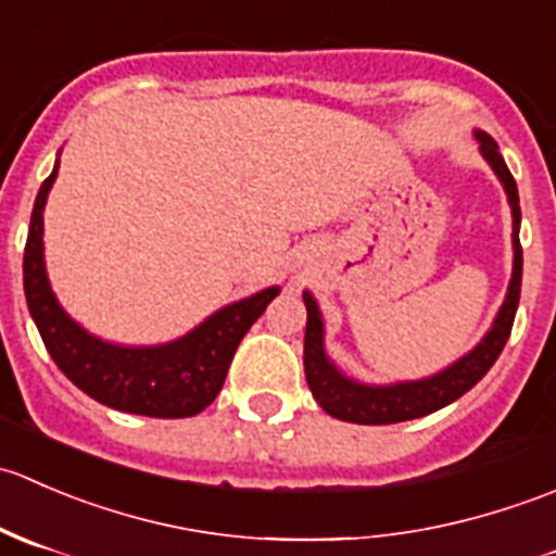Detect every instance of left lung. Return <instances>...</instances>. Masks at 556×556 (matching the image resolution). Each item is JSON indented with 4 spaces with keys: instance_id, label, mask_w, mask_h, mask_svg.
I'll use <instances>...</instances> for the list:
<instances>
[{
    "instance_id": "left-lung-1",
    "label": "left lung",
    "mask_w": 556,
    "mask_h": 556,
    "mask_svg": "<svg viewBox=\"0 0 556 556\" xmlns=\"http://www.w3.org/2000/svg\"><path fill=\"white\" fill-rule=\"evenodd\" d=\"M473 139L479 142V153L486 164L492 166L495 177L501 179L503 190H506L508 206H511V247H514V268L511 279H508L506 301L497 309L492 319L490 330L481 336L479 344L463 357L441 368L439 374H430L425 379H408V382H392V384H368L361 379H352L330 361L325 352V323L323 312H319L317 299L304 290L306 304V336H304V371L306 384H309L314 401L323 406L325 414L344 422L355 425H392L406 422V419L425 417L439 408L450 406L459 395L470 390L486 371L497 355L506 346L508 333H511L514 314L519 306V290H521V244H519V226H521V210H519V193L517 182H514L511 172H508L506 161H503L497 142L481 128H473Z\"/></svg>"
}]
</instances>
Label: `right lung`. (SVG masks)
Instances as JSON below:
<instances>
[{
	"label": "right lung",
	"mask_w": 556,
	"mask_h": 556,
	"mask_svg": "<svg viewBox=\"0 0 556 556\" xmlns=\"http://www.w3.org/2000/svg\"><path fill=\"white\" fill-rule=\"evenodd\" d=\"M55 177L59 161L37 193L24 252L26 306L55 366L86 395L117 412L161 419L204 412L226 382L239 341L277 299L279 285L212 312L204 323L166 344L131 346L99 339L59 304L45 268L42 212Z\"/></svg>",
	"instance_id": "obj_1"
}]
</instances>
